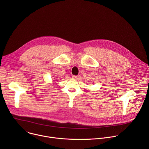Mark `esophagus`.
I'll return each instance as SVG.
<instances>
[{
    "label": "esophagus",
    "instance_id": "34e87169",
    "mask_svg": "<svg viewBox=\"0 0 149 149\" xmlns=\"http://www.w3.org/2000/svg\"><path fill=\"white\" fill-rule=\"evenodd\" d=\"M79 77V75H72V78L74 79H77Z\"/></svg>",
    "mask_w": 149,
    "mask_h": 149
}]
</instances>
